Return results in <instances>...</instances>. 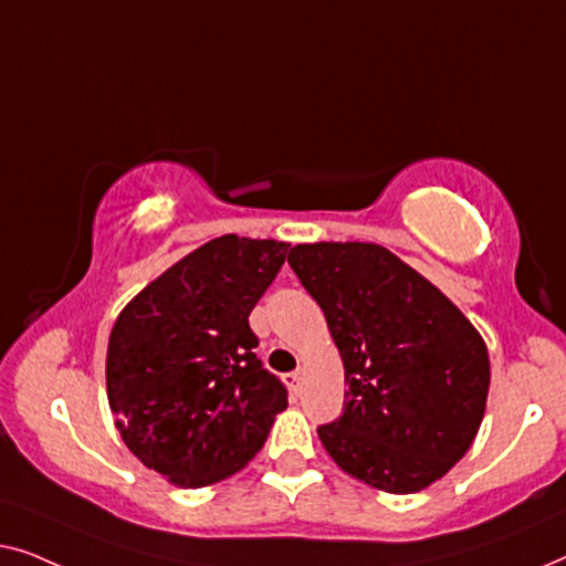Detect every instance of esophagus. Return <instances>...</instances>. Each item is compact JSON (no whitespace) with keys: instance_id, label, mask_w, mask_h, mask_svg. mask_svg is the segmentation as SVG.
Wrapping results in <instances>:
<instances>
[{"instance_id":"34e87169","label":"esophagus","mask_w":566,"mask_h":566,"mask_svg":"<svg viewBox=\"0 0 566 566\" xmlns=\"http://www.w3.org/2000/svg\"><path fill=\"white\" fill-rule=\"evenodd\" d=\"M283 381H285V386H289V389H291L293 394H301V384H304V374H301V370H293V374H285V376H283Z\"/></svg>"}]
</instances>
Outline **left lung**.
Segmentation results:
<instances>
[{
  "label": "left lung",
  "instance_id": "1",
  "mask_svg": "<svg viewBox=\"0 0 566 566\" xmlns=\"http://www.w3.org/2000/svg\"><path fill=\"white\" fill-rule=\"evenodd\" d=\"M289 265L322 306L345 366V405L316 428L347 474L420 492L474 443L490 355L461 308L381 244H296Z\"/></svg>",
  "mask_w": 566,
  "mask_h": 566
}]
</instances>
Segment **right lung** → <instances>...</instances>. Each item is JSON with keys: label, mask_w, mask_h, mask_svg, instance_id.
Here are the masks:
<instances>
[{"label": "right lung", "mask_w": 566, "mask_h": 566, "mask_svg": "<svg viewBox=\"0 0 566 566\" xmlns=\"http://www.w3.org/2000/svg\"><path fill=\"white\" fill-rule=\"evenodd\" d=\"M289 244L223 234L151 281L107 343V401L128 451L177 486L221 482L265 446L289 407L262 368L250 312Z\"/></svg>", "instance_id": "obj_1"}]
</instances>
